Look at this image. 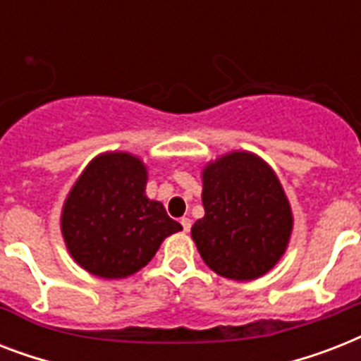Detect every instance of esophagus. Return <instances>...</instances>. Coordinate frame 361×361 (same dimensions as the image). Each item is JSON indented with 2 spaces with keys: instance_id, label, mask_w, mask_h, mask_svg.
I'll return each mask as SVG.
<instances>
[{
  "instance_id": "obj_1",
  "label": "esophagus",
  "mask_w": 361,
  "mask_h": 361,
  "mask_svg": "<svg viewBox=\"0 0 361 361\" xmlns=\"http://www.w3.org/2000/svg\"><path fill=\"white\" fill-rule=\"evenodd\" d=\"M180 223H181V226H183V232H189V231H191L192 221L189 219V217H181Z\"/></svg>"
}]
</instances>
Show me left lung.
<instances>
[{
  "mask_svg": "<svg viewBox=\"0 0 361 361\" xmlns=\"http://www.w3.org/2000/svg\"><path fill=\"white\" fill-rule=\"evenodd\" d=\"M204 215L191 228L215 274L251 281L274 268L292 232V214L277 176L262 159L228 153L202 172Z\"/></svg>",
  "mask_w": 361,
  "mask_h": 361,
  "instance_id": "left-lung-1",
  "label": "left lung"
}]
</instances>
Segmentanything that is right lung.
Here are the masks:
<instances>
[{"mask_svg":"<svg viewBox=\"0 0 361 361\" xmlns=\"http://www.w3.org/2000/svg\"><path fill=\"white\" fill-rule=\"evenodd\" d=\"M146 166L129 153H104L87 164L65 200L61 232L76 262L103 279L144 268L161 241L181 231L146 197Z\"/></svg>","mask_w":361,"mask_h":361,"instance_id":"right-lung-1","label":"right lung"}]
</instances>
